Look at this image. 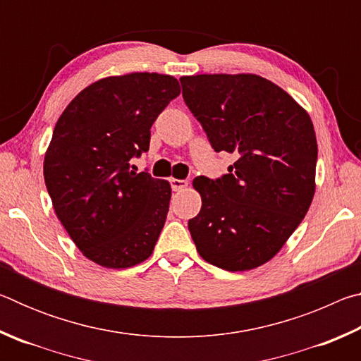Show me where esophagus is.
Listing matches in <instances>:
<instances>
[{"label":"esophagus","instance_id":"obj_1","mask_svg":"<svg viewBox=\"0 0 361 361\" xmlns=\"http://www.w3.org/2000/svg\"><path fill=\"white\" fill-rule=\"evenodd\" d=\"M170 185H172L173 191H183V189L188 188L189 183L186 180H178V178H172L170 180Z\"/></svg>","mask_w":361,"mask_h":361}]
</instances>
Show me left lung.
I'll use <instances>...</instances> for the list:
<instances>
[{
	"label": "left lung",
	"mask_w": 361,
	"mask_h": 361,
	"mask_svg": "<svg viewBox=\"0 0 361 361\" xmlns=\"http://www.w3.org/2000/svg\"><path fill=\"white\" fill-rule=\"evenodd\" d=\"M180 82L213 149L237 157L221 178H194L202 207L189 232L207 262L250 271L280 252L312 204L314 124L290 94L258 75H195Z\"/></svg>",
	"instance_id": "left-lung-1"
}]
</instances>
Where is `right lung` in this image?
<instances>
[{
  "label": "right lung",
  "mask_w": 361,
  "mask_h": 361,
  "mask_svg": "<svg viewBox=\"0 0 361 361\" xmlns=\"http://www.w3.org/2000/svg\"><path fill=\"white\" fill-rule=\"evenodd\" d=\"M180 95L173 76L130 73L81 90L60 116L44 156L54 210L90 261L126 269L148 259L166 223L172 188L133 172L151 126Z\"/></svg>",
  "instance_id": "right-lung-1"
}]
</instances>
